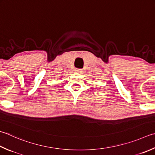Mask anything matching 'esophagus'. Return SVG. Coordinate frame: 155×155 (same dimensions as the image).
<instances>
[{
  "label": "esophagus",
  "mask_w": 155,
  "mask_h": 155,
  "mask_svg": "<svg viewBox=\"0 0 155 155\" xmlns=\"http://www.w3.org/2000/svg\"><path fill=\"white\" fill-rule=\"evenodd\" d=\"M75 72H77V73H82V72H83V71H82V69H76Z\"/></svg>",
  "instance_id": "obj_1"
}]
</instances>
